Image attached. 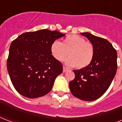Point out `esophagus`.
Returning <instances> with one entry per match:
<instances>
[{"instance_id":"obj_1","label":"esophagus","mask_w":122,"mask_h":122,"mask_svg":"<svg viewBox=\"0 0 122 122\" xmlns=\"http://www.w3.org/2000/svg\"><path fill=\"white\" fill-rule=\"evenodd\" d=\"M67 71H68V69L66 68L65 66H63V72H64V73L66 72Z\"/></svg>"}]
</instances>
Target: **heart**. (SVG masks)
Wrapping results in <instances>:
<instances>
[{"label": "heart", "instance_id": "1", "mask_svg": "<svg viewBox=\"0 0 122 122\" xmlns=\"http://www.w3.org/2000/svg\"><path fill=\"white\" fill-rule=\"evenodd\" d=\"M54 57L59 61H63L68 54L66 60L68 66H76L83 68L89 66L92 61L94 50L92 44L85 42V40L78 35L67 36L63 43L54 41L51 47Z\"/></svg>", "mask_w": 122, "mask_h": 122}]
</instances>
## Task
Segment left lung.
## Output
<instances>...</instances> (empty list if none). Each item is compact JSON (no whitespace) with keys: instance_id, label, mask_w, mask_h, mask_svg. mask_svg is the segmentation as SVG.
<instances>
[{"instance_id":"obj_1","label":"left lung","mask_w":122,"mask_h":122,"mask_svg":"<svg viewBox=\"0 0 122 122\" xmlns=\"http://www.w3.org/2000/svg\"><path fill=\"white\" fill-rule=\"evenodd\" d=\"M80 34L92 44L94 54L89 66L73 70L75 77L69 87L75 97L91 101L102 96L111 85L117 70V52L106 39L89 32Z\"/></svg>"}]
</instances>
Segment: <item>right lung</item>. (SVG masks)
<instances>
[{"label":"right lung","instance_id":"obj_1","mask_svg":"<svg viewBox=\"0 0 122 122\" xmlns=\"http://www.w3.org/2000/svg\"><path fill=\"white\" fill-rule=\"evenodd\" d=\"M65 35L44 29L24 33L12 41L7 68L12 85L20 94L33 99L51 91L56 78L63 72V65L51 54V47Z\"/></svg>","mask_w":122,"mask_h":122}]
</instances>
